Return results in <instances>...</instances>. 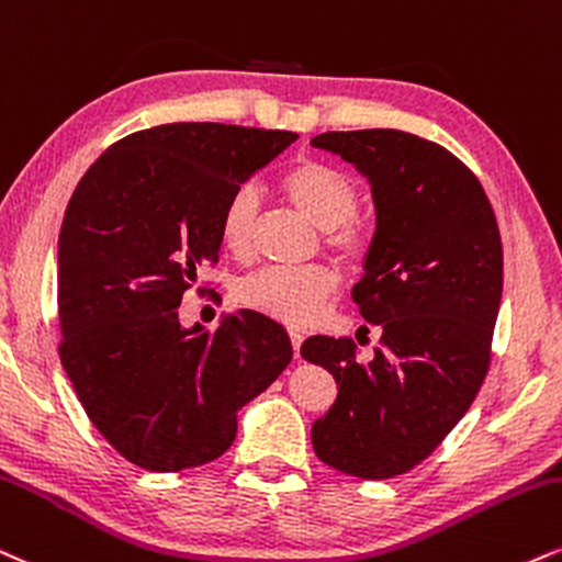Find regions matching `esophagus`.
Returning <instances> with one entry per match:
<instances>
[{"instance_id": "esophagus-1", "label": "esophagus", "mask_w": 562, "mask_h": 562, "mask_svg": "<svg viewBox=\"0 0 562 562\" xmlns=\"http://www.w3.org/2000/svg\"><path fill=\"white\" fill-rule=\"evenodd\" d=\"M290 342H293V353L295 358L301 356V342H303V335L299 333V329H290Z\"/></svg>"}]
</instances>
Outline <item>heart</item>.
Here are the masks:
<instances>
[{"label":"heart","mask_w":562,"mask_h":562,"mask_svg":"<svg viewBox=\"0 0 562 562\" xmlns=\"http://www.w3.org/2000/svg\"><path fill=\"white\" fill-rule=\"evenodd\" d=\"M280 191L299 212L322 229L324 246L337 259L358 263L371 248V225L356 214L358 188L346 172L322 159H301L282 172ZM259 193L240 186L220 209V243L233 256H248L254 248ZM337 290V272L327 263L308 267H263L243 277L238 299L243 306L285 324H303Z\"/></svg>","instance_id":"heart-1"}]
</instances>
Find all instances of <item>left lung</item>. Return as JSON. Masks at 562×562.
I'll use <instances>...</instances> for the list:
<instances>
[{"mask_svg":"<svg viewBox=\"0 0 562 562\" xmlns=\"http://www.w3.org/2000/svg\"><path fill=\"white\" fill-rule=\"evenodd\" d=\"M311 146L350 161L371 186L376 229L353 301L382 333L369 361L348 337L301 346L337 382L311 442L342 474L390 479L422 463L482 387L503 243L482 182L448 148L384 127L322 133Z\"/></svg>","mask_w":562,"mask_h":562,"instance_id":"left-lung-1","label":"left lung"}]
</instances>
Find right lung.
<instances>
[{
  "label": "right lung",
  "mask_w": 562,
  "mask_h": 562,
  "mask_svg": "<svg viewBox=\"0 0 562 562\" xmlns=\"http://www.w3.org/2000/svg\"><path fill=\"white\" fill-rule=\"evenodd\" d=\"M299 138L172 123L106 148L80 178L57 246L59 358L106 442L146 471L220 458L238 411L293 358L282 324L240 308L182 327V293L220 256V209Z\"/></svg>",
  "instance_id": "1"
}]
</instances>
